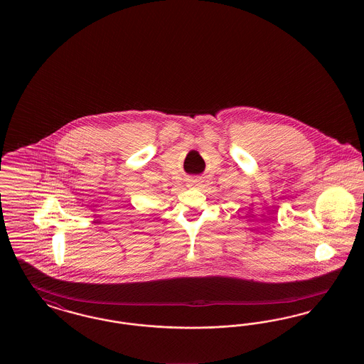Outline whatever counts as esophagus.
Wrapping results in <instances>:
<instances>
[{
  "mask_svg": "<svg viewBox=\"0 0 364 364\" xmlns=\"http://www.w3.org/2000/svg\"><path fill=\"white\" fill-rule=\"evenodd\" d=\"M188 186L190 187H196V186H199V178H192L188 181Z\"/></svg>",
  "mask_w": 364,
  "mask_h": 364,
  "instance_id": "obj_1",
  "label": "esophagus"
}]
</instances>
